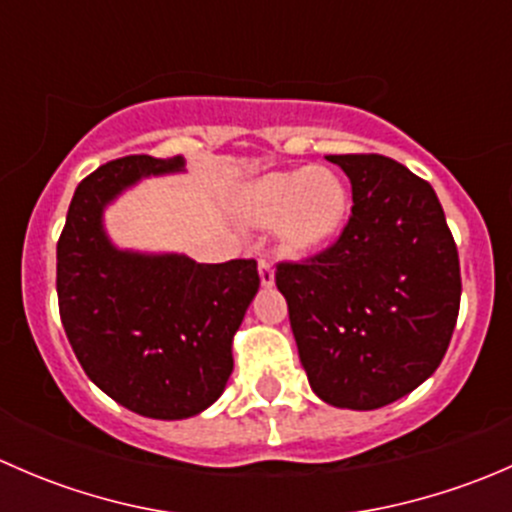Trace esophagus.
I'll list each match as a JSON object with an SVG mask.
<instances>
[{
  "instance_id": "1",
  "label": "esophagus",
  "mask_w": 512,
  "mask_h": 512,
  "mask_svg": "<svg viewBox=\"0 0 512 512\" xmlns=\"http://www.w3.org/2000/svg\"><path fill=\"white\" fill-rule=\"evenodd\" d=\"M257 270H260V282L265 287H272L275 285V270H272V265L267 260H260V265H257Z\"/></svg>"
}]
</instances>
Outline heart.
<instances>
[{"label":"heart","mask_w":512,"mask_h":512,"mask_svg":"<svg viewBox=\"0 0 512 512\" xmlns=\"http://www.w3.org/2000/svg\"><path fill=\"white\" fill-rule=\"evenodd\" d=\"M240 215L252 227L277 223L282 250L304 255L339 235L349 215V190L329 168L280 170L247 185Z\"/></svg>","instance_id":"1"}]
</instances>
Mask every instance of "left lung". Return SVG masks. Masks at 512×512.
Returning a JSON list of instances; mask_svg holds the SVG:
<instances>
[{
  "label": "left lung",
  "instance_id": "obj_1",
  "mask_svg": "<svg viewBox=\"0 0 512 512\" xmlns=\"http://www.w3.org/2000/svg\"><path fill=\"white\" fill-rule=\"evenodd\" d=\"M327 160L352 183L349 223L319 255L280 262L275 282L314 394L371 411L438 369L461 307V265L426 180L376 153Z\"/></svg>",
  "mask_w": 512,
  "mask_h": 512
}]
</instances>
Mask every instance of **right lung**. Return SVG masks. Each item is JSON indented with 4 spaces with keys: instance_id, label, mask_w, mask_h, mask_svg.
<instances>
[{
    "instance_id": "add662e5",
    "label": "right lung",
    "mask_w": 512,
    "mask_h": 512,
    "mask_svg": "<svg viewBox=\"0 0 512 512\" xmlns=\"http://www.w3.org/2000/svg\"><path fill=\"white\" fill-rule=\"evenodd\" d=\"M180 158L126 156L96 168L71 198L56 245L64 332L86 376L128 411L175 421L220 399L232 337L260 287L255 260L200 265L185 255L118 250L103 210Z\"/></svg>"
}]
</instances>
